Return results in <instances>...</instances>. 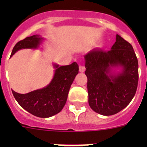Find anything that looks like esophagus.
Returning <instances> with one entry per match:
<instances>
[{
	"label": "esophagus",
	"instance_id": "34e87169",
	"mask_svg": "<svg viewBox=\"0 0 147 147\" xmlns=\"http://www.w3.org/2000/svg\"><path fill=\"white\" fill-rule=\"evenodd\" d=\"M85 71V66L83 65H80V72H84Z\"/></svg>",
	"mask_w": 147,
	"mask_h": 147
}]
</instances>
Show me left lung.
I'll list each match as a JSON object with an SVG mask.
<instances>
[{
    "instance_id": "1",
    "label": "left lung",
    "mask_w": 147,
    "mask_h": 147,
    "mask_svg": "<svg viewBox=\"0 0 147 147\" xmlns=\"http://www.w3.org/2000/svg\"><path fill=\"white\" fill-rule=\"evenodd\" d=\"M88 103L103 115L118 113L130 103L138 82V62L132 45L116 34L108 51L93 49L85 56ZM121 67L118 75L112 68Z\"/></svg>"
}]
</instances>
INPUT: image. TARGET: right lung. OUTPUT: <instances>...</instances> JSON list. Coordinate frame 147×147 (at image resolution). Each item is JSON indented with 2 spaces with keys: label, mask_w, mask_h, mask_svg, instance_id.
Instances as JSON below:
<instances>
[{
  "label": "right lung",
  "mask_w": 147,
  "mask_h": 147,
  "mask_svg": "<svg viewBox=\"0 0 147 147\" xmlns=\"http://www.w3.org/2000/svg\"><path fill=\"white\" fill-rule=\"evenodd\" d=\"M42 38L39 35L26 37L17 42L13 48L11 57L23 49H37ZM56 68L52 80L45 88L36 90L26 94L12 90L14 97L24 110L40 118H49L57 114L64 107L71 85L79 73V65L73 62L69 65L59 66Z\"/></svg>",
  "instance_id": "obj_1"
}]
</instances>
